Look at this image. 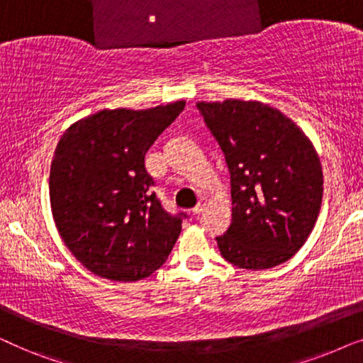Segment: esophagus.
<instances>
[{"instance_id":"obj_1","label":"esophagus","mask_w":363,"mask_h":363,"mask_svg":"<svg viewBox=\"0 0 363 363\" xmlns=\"http://www.w3.org/2000/svg\"><path fill=\"white\" fill-rule=\"evenodd\" d=\"M205 208H206V201L200 200V201H198V205L193 208V215H201V213L205 211Z\"/></svg>"}]
</instances>
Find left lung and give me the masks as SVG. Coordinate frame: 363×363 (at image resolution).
<instances>
[{
  "instance_id": "left-lung-1",
  "label": "left lung",
  "mask_w": 363,
  "mask_h": 363,
  "mask_svg": "<svg viewBox=\"0 0 363 363\" xmlns=\"http://www.w3.org/2000/svg\"><path fill=\"white\" fill-rule=\"evenodd\" d=\"M231 175L233 221L218 247L242 269L291 259L322 203V167L309 138L274 107L252 101L198 102Z\"/></svg>"
}]
</instances>
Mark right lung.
<instances>
[{"label": "right lung", "mask_w": 363, "mask_h": 363, "mask_svg": "<svg viewBox=\"0 0 363 363\" xmlns=\"http://www.w3.org/2000/svg\"><path fill=\"white\" fill-rule=\"evenodd\" d=\"M185 101L101 111L67 128L49 177L52 216L69 251L94 274L138 281L167 261L186 213L170 215L150 186L145 155Z\"/></svg>", "instance_id": "1"}]
</instances>
